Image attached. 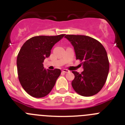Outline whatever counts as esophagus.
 <instances>
[{"instance_id":"1","label":"esophagus","mask_w":125,"mask_h":125,"mask_svg":"<svg viewBox=\"0 0 125 125\" xmlns=\"http://www.w3.org/2000/svg\"><path fill=\"white\" fill-rule=\"evenodd\" d=\"M62 72H64V73H69L70 71L68 70H66V69H63V70H62Z\"/></svg>"}]
</instances>
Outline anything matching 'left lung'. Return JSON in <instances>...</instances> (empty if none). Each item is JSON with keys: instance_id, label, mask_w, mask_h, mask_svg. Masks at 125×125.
Returning a JSON list of instances; mask_svg holds the SVG:
<instances>
[{"instance_id": "8db88e82", "label": "left lung", "mask_w": 125, "mask_h": 125, "mask_svg": "<svg viewBox=\"0 0 125 125\" xmlns=\"http://www.w3.org/2000/svg\"><path fill=\"white\" fill-rule=\"evenodd\" d=\"M74 47L76 59L82 62L84 71L80 74L72 72L74 78L73 89L82 96L89 97L98 93L106 82L109 71L107 52L101 42L89 36L66 35Z\"/></svg>"}]
</instances>
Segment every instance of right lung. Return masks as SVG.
<instances>
[{"mask_svg":"<svg viewBox=\"0 0 125 125\" xmlns=\"http://www.w3.org/2000/svg\"><path fill=\"white\" fill-rule=\"evenodd\" d=\"M64 36H34L21 47L17 60L18 79L24 91L31 96H46L55 86L61 70H45L42 63L50 56L53 45Z\"/></svg>","mask_w":125,"mask_h":125,"instance_id":"1","label":"right lung"}]
</instances>
